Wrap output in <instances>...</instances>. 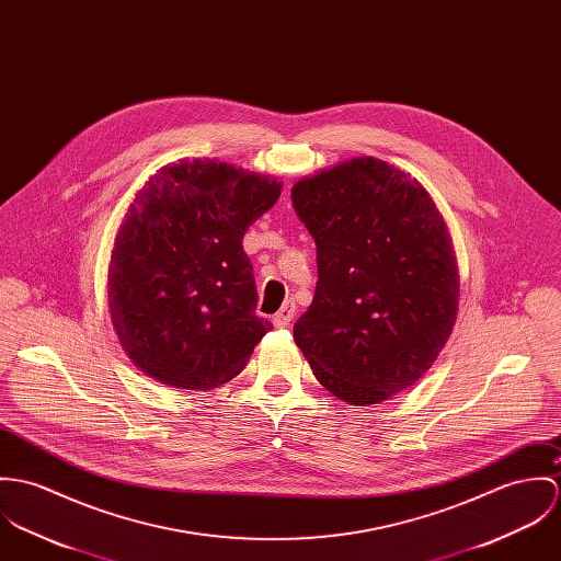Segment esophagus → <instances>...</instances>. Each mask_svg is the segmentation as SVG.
I'll return each instance as SVG.
<instances>
[{
    "label": "esophagus",
    "mask_w": 561,
    "mask_h": 561,
    "mask_svg": "<svg viewBox=\"0 0 561 561\" xmlns=\"http://www.w3.org/2000/svg\"><path fill=\"white\" fill-rule=\"evenodd\" d=\"M293 316H295V304H284V308L273 316V324L279 327V329H284V327L290 324Z\"/></svg>",
    "instance_id": "34e87169"
}]
</instances>
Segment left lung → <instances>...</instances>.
<instances>
[{"label":"left lung","mask_w":561,"mask_h":561,"mask_svg":"<svg viewBox=\"0 0 561 561\" xmlns=\"http://www.w3.org/2000/svg\"><path fill=\"white\" fill-rule=\"evenodd\" d=\"M318 282L295 342L335 398L370 407L415 385L456 324V251L433 195L374 157L293 185Z\"/></svg>","instance_id":"8db88e82"}]
</instances>
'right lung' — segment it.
Returning a JSON list of instances; mask_svg holds the SVG:
<instances>
[{
    "mask_svg": "<svg viewBox=\"0 0 561 561\" xmlns=\"http://www.w3.org/2000/svg\"><path fill=\"white\" fill-rule=\"evenodd\" d=\"M282 183L215 159L152 174L126 208L107 306L128 359L161 385L208 391L248 366L273 324L255 316L243 237Z\"/></svg>",
    "mask_w": 561,
    "mask_h": 561,
    "instance_id": "right-lung-1",
    "label": "right lung"
}]
</instances>
